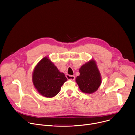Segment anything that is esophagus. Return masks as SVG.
<instances>
[{
    "label": "esophagus",
    "instance_id": "34e87169",
    "mask_svg": "<svg viewBox=\"0 0 135 135\" xmlns=\"http://www.w3.org/2000/svg\"><path fill=\"white\" fill-rule=\"evenodd\" d=\"M66 78H67V79L68 80H74L75 79V76H73V75H70L68 74H66Z\"/></svg>",
    "mask_w": 135,
    "mask_h": 135
}]
</instances>
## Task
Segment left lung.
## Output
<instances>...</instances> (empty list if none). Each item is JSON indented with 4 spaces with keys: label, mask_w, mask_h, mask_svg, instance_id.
Here are the masks:
<instances>
[{
    "label": "left lung",
    "mask_w": 135,
    "mask_h": 135,
    "mask_svg": "<svg viewBox=\"0 0 135 135\" xmlns=\"http://www.w3.org/2000/svg\"><path fill=\"white\" fill-rule=\"evenodd\" d=\"M80 75L76 82L80 90L84 93H92L97 91L101 84L100 74L93 60L83 65L79 69Z\"/></svg>",
    "instance_id": "left-lung-1"
}]
</instances>
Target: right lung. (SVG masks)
Listing matches in <instances>:
<instances>
[{
    "label": "right lung",
    "instance_id": "obj_1",
    "mask_svg": "<svg viewBox=\"0 0 135 135\" xmlns=\"http://www.w3.org/2000/svg\"><path fill=\"white\" fill-rule=\"evenodd\" d=\"M67 80L65 74L60 73L47 57L37 65L32 75L35 87L40 94L47 98L53 97L58 93Z\"/></svg>",
    "mask_w": 135,
    "mask_h": 135
}]
</instances>
